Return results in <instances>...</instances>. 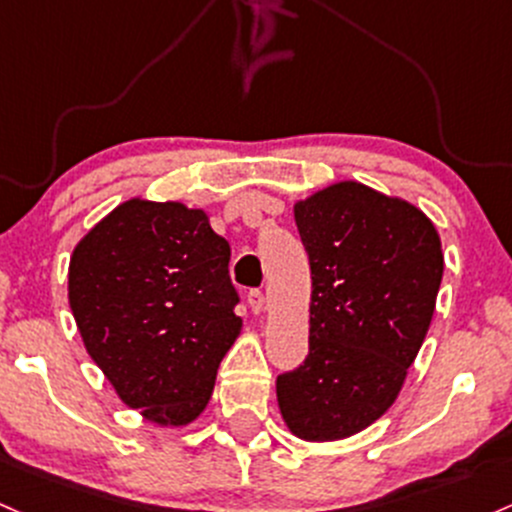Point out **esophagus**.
<instances>
[{"instance_id":"34e87169","label":"esophagus","mask_w":512,"mask_h":512,"mask_svg":"<svg viewBox=\"0 0 512 512\" xmlns=\"http://www.w3.org/2000/svg\"><path fill=\"white\" fill-rule=\"evenodd\" d=\"M247 303H250V308L255 313H265V308H267V299L260 289H252L250 294H247Z\"/></svg>"}]
</instances>
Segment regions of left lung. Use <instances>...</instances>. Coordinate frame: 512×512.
<instances>
[{"label": "left lung", "mask_w": 512, "mask_h": 512, "mask_svg": "<svg viewBox=\"0 0 512 512\" xmlns=\"http://www.w3.org/2000/svg\"><path fill=\"white\" fill-rule=\"evenodd\" d=\"M311 265L308 357L277 379L291 435L335 442L379 420L406 384L435 313L445 255L401 196L345 179L294 204Z\"/></svg>", "instance_id": "obj_1"}]
</instances>
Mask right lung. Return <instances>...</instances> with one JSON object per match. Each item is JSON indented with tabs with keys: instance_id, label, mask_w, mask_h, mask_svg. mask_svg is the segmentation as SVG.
<instances>
[{
	"instance_id": "1",
	"label": "right lung",
	"mask_w": 512,
	"mask_h": 512,
	"mask_svg": "<svg viewBox=\"0 0 512 512\" xmlns=\"http://www.w3.org/2000/svg\"><path fill=\"white\" fill-rule=\"evenodd\" d=\"M228 260L204 209L143 196L72 250L67 301L84 350L148 423L184 428L209 406L218 364L243 333Z\"/></svg>"
}]
</instances>
